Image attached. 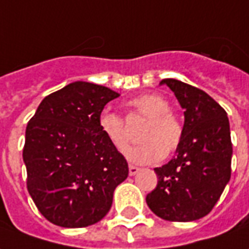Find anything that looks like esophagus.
Listing matches in <instances>:
<instances>
[{"mask_svg": "<svg viewBox=\"0 0 249 249\" xmlns=\"http://www.w3.org/2000/svg\"><path fill=\"white\" fill-rule=\"evenodd\" d=\"M140 171V168L136 166H129V175L130 177H135L137 173Z\"/></svg>", "mask_w": 249, "mask_h": 249, "instance_id": "1", "label": "esophagus"}]
</instances>
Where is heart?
I'll return each instance as SVG.
<instances>
[{
	"mask_svg": "<svg viewBox=\"0 0 249 249\" xmlns=\"http://www.w3.org/2000/svg\"><path fill=\"white\" fill-rule=\"evenodd\" d=\"M125 107L129 113L147 119L142 130L144 142L126 151L128 160L136 164H152L178 148L183 137V126L170 112L166 98L159 94L137 95L128 101ZM98 126L113 147L124 152L128 147L124 120L116 113L102 112L98 117Z\"/></svg>",
	"mask_w": 249,
	"mask_h": 249,
	"instance_id": "obj_1",
	"label": "heart"
}]
</instances>
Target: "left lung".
I'll use <instances>...</instances> for the list:
<instances>
[{
  "mask_svg": "<svg viewBox=\"0 0 249 249\" xmlns=\"http://www.w3.org/2000/svg\"><path fill=\"white\" fill-rule=\"evenodd\" d=\"M185 110L183 137L167 164L154 168L158 185L145 201L167 221L199 220L231 179L232 142L227 112L209 94L178 79H163Z\"/></svg>",
  "mask_w": 249,
  "mask_h": 249,
  "instance_id": "8db88e82",
  "label": "left lung"
}]
</instances>
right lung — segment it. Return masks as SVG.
Here are the masks:
<instances>
[{"instance_id": "obj_1", "label": "right lung", "mask_w": 249, "mask_h": 249, "mask_svg": "<svg viewBox=\"0 0 249 249\" xmlns=\"http://www.w3.org/2000/svg\"><path fill=\"white\" fill-rule=\"evenodd\" d=\"M117 97L101 85L72 82L47 95L28 123L22 149L28 191L40 213L58 227L101 221L128 177L125 158L98 126L105 105Z\"/></svg>"}]
</instances>
